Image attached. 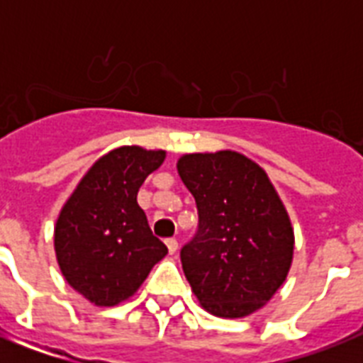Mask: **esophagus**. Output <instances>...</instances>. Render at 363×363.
<instances>
[{"instance_id":"esophagus-1","label":"esophagus","mask_w":363,"mask_h":363,"mask_svg":"<svg viewBox=\"0 0 363 363\" xmlns=\"http://www.w3.org/2000/svg\"><path fill=\"white\" fill-rule=\"evenodd\" d=\"M165 245H167V250H169L171 254H175L177 250H179V241H177L175 238L167 239V241H165Z\"/></svg>"}]
</instances>
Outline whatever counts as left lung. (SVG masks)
Here are the masks:
<instances>
[{
    "label": "left lung",
    "instance_id": "8db88e82",
    "mask_svg": "<svg viewBox=\"0 0 363 363\" xmlns=\"http://www.w3.org/2000/svg\"><path fill=\"white\" fill-rule=\"evenodd\" d=\"M179 175L198 207L181 262L199 303L241 318L267 303L292 264L294 232L265 171L232 150L186 154Z\"/></svg>",
    "mask_w": 363,
    "mask_h": 363
}]
</instances>
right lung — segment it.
Segmentation results:
<instances>
[{
	"label": "right lung",
	"mask_w": 363,
	"mask_h": 363,
	"mask_svg": "<svg viewBox=\"0 0 363 363\" xmlns=\"http://www.w3.org/2000/svg\"><path fill=\"white\" fill-rule=\"evenodd\" d=\"M164 150L121 147L82 177L54 230L65 281L92 303L113 307L135 294L167 247L154 238L137 192Z\"/></svg>",
	"instance_id": "right-lung-1"
}]
</instances>
